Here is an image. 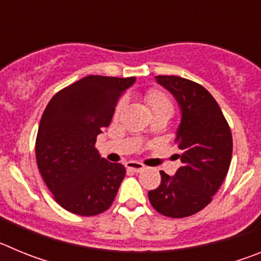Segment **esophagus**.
<instances>
[{
  "label": "esophagus",
  "mask_w": 261,
  "mask_h": 261,
  "mask_svg": "<svg viewBox=\"0 0 261 261\" xmlns=\"http://www.w3.org/2000/svg\"><path fill=\"white\" fill-rule=\"evenodd\" d=\"M125 167L128 168V170H130V171H133V172H141V171H144L145 166L142 165V163H140V162L129 161V162L125 163Z\"/></svg>",
  "instance_id": "1"
}]
</instances>
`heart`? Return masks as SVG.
Masks as SVG:
<instances>
[{
	"mask_svg": "<svg viewBox=\"0 0 261 261\" xmlns=\"http://www.w3.org/2000/svg\"><path fill=\"white\" fill-rule=\"evenodd\" d=\"M145 99H146L147 105L150 107L153 115L159 114V112H167V114L172 115V112H174V103H172V100L170 99V96L166 93H163V91H161V90H149L146 93V95H145ZM124 106H125V100L121 99V100L117 103L116 108H115V117H117L121 114ZM149 135H150L149 130H146V132L144 133L145 137Z\"/></svg>",
	"mask_w": 261,
	"mask_h": 261,
	"instance_id": "obj_1",
	"label": "heart"
}]
</instances>
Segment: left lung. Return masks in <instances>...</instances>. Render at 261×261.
<instances>
[{
  "label": "left lung",
  "instance_id": "obj_1",
  "mask_svg": "<svg viewBox=\"0 0 261 261\" xmlns=\"http://www.w3.org/2000/svg\"><path fill=\"white\" fill-rule=\"evenodd\" d=\"M155 80L180 108L175 142L181 166L174 176L161 171V186L147 196L158 213L183 218L204 209L225 180L231 162V130L216 99L201 85L176 75Z\"/></svg>",
  "mask_w": 261,
  "mask_h": 261
}]
</instances>
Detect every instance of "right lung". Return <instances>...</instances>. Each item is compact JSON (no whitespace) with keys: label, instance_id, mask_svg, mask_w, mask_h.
Here are the masks:
<instances>
[{"label":"right lung","instance_id":"1","mask_svg":"<svg viewBox=\"0 0 261 261\" xmlns=\"http://www.w3.org/2000/svg\"><path fill=\"white\" fill-rule=\"evenodd\" d=\"M135 81L87 75L59 91L45 107L36 137V162L55 200L70 213L96 216L116 197L125 167L102 158L95 142Z\"/></svg>","mask_w":261,"mask_h":261}]
</instances>
